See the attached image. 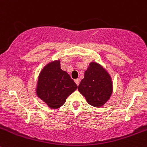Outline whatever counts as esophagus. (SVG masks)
Listing matches in <instances>:
<instances>
[{"mask_svg": "<svg viewBox=\"0 0 147 147\" xmlns=\"http://www.w3.org/2000/svg\"><path fill=\"white\" fill-rule=\"evenodd\" d=\"M75 83L77 84V85H79L80 82V80L79 78H78V79H75Z\"/></svg>", "mask_w": 147, "mask_h": 147, "instance_id": "1", "label": "esophagus"}]
</instances>
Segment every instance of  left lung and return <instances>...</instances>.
Instances as JSON below:
<instances>
[{"instance_id":"obj_1","label":"left lung","mask_w":147,"mask_h":147,"mask_svg":"<svg viewBox=\"0 0 147 147\" xmlns=\"http://www.w3.org/2000/svg\"><path fill=\"white\" fill-rule=\"evenodd\" d=\"M78 90L87 102L95 108L102 107L113 93L112 78L106 69L96 62H90Z\"/></svg>"}]
</instances>
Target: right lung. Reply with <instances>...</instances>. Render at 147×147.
<instances>
[{"instance_id": "right-lung-1", "label": "right lung", "mask_w": 147, "mask_h": 147, "mask_svg": "<svg viewBox=\"0 0 147 147\" xmlns=\"http://www.w3.org/2000/svg\"><path fill=\"white\" fill-rule=\"evenodd\" d=\"M78 88L66 71L61 69L60 60L47 64L39 73L36 86V96L52 109L64 105L69 95Z\"/></svg>"}]
</instances>
